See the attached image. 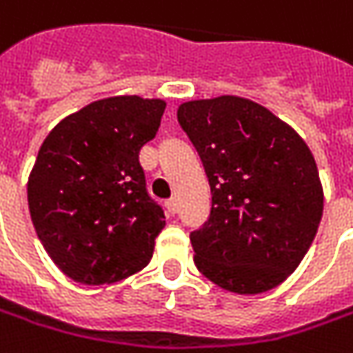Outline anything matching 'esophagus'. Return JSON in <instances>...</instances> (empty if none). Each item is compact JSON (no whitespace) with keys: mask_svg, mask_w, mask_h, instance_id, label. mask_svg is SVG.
<instances>
[{"mask_svg":"<svg viewBox=\"0 0 353 353\" xmlns=\"http://www.w3.org/2000/svg\"><path fill=\"white\" fill-rule=\"evenodd\" d=\"M165 211H168V214H176L177 213V201L176 199L165 201Z\"/></svg>","mask_w":353,"mask_h":353,"instance_id":"34e87169","label":"esophagus"}]
</instances>
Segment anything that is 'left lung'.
Masks as SVG:
<instances>
[{
    "mask_svg": "<svg viewBox=\"0 0 353 353\" xmlns=\"http://www.w3.org/2000/svg\"><path fill=\"white\" fill-rule=\"evenodd\" d=\"M177 121L209 177V221L191 232L195 265L214 285L258 295L283 283L310 248L324 207L305 140L236 95L179 105Z\"/></svg>",
    "mask_w": 353,
    "mask_h": 353,
    "instance_id": "8db88e82",
    "label": "left lung"
}]
</instances>
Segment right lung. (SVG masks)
<instances>
[{"instance_id":"1","label":"right lung","mask_w":353,"mask_h":353,"mask_svg":"<svg viewBox=\"0 0 353 353\" xmlns=\"http://www.w3.org/2000/svg\"><path fill=\"white\" fill-rule=\"evenodd\" d=\"M164 109L162 99L107 97L44 139L27 183L29 211L46 254L70 279L109 285L148 265L165 216L146 191L139 152Z\"/></svg>"}]
</instances>
